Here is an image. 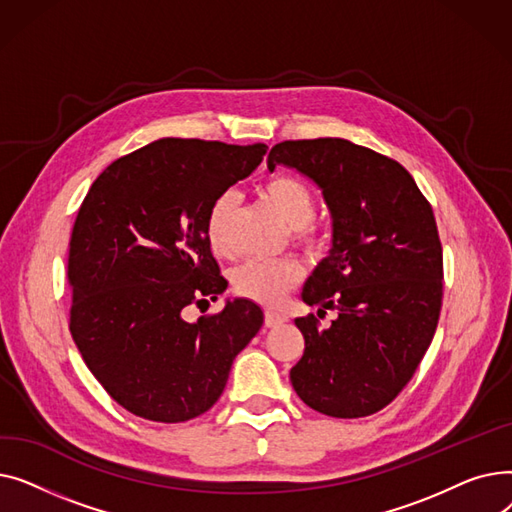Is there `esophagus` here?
Returning a JSON list of instances; mask_svg holds the SVG:
<instances>
[{
	"label": "esophagus",
	"mask_w": 512,
	"mask_h": 512,
	"mask_svg": "<svg viewBox=\"0 0 512 512\" xmlns=\"http://www.w3.org/2000/svg\"><path fill=\"white\" fill-rule=\"evenodd\" d=\"M284 321H288V317H286L284 313L270 311V309L265 311V326H267V328H278V326L284 324Z\"/></svg>",
	"instance_id": "34e87169"
}]
</instances>
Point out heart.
<instances>
[{
    "label": "heart",
    "instance_id": "obj_1",
    "mask_svg": "<svg viewBox=\"0 0 512 512\" xmlns=\"http://www.w3.org/2000/svg\"><path fill=\"white\" fill-rule=\"evenodd\" d=\"M263 201L272 207L288 230L305 232L311 224L317 201L311 188L297 176L276 174L261 186ZM236 197L226 191L215 197L205 215V240L215 255L230 253L228 222ZM303 280V267L297 261H247L232 272V288L240 297L265 307H278L286 294Z\"/></svg>",
    "mask_w": 512,
    "mask_h": 512
}]
</instances>
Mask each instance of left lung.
<instances>
[{
  "label": "left lung",
  "mask_w": 512,
  "mask_h": 512,
  "mask_svg": "<svg viewBox=\"0 0 512 512\" xmlns=\"http://www.w3.org/2000/svg\"><path fill=\"white\" fill-rule=\"evenodd\" d=\"M286 166L324 195L328 257L301 299L330 328L297 317L305 353L290 369L307 407L338 419L378 413L407 386L432 344L442 307V245L434 211L398 161L346 139L284 141L267 168Z\"/></svg>",
  "instance_id": "8db88e82"
}]
</instances>
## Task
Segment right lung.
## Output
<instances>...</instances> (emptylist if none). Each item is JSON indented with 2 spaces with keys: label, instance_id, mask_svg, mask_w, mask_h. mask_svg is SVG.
I'll list each match as a JSON object with an SVG mask.
<instances>
[{
  "label": "right lung",
  "instance_id": "1",
  "mask_svg": "<svg viewBox=\"0 0 512 512\" xmlns=\"http://www.w3.org/2000/svg\"><path fill=\"white\" fill-rule=\"evenodd\" d=\"M267 147L159 139L89 188L70 238V332L87 367L132 415L180 423L209 411L234 357L263 326L249 299L186 321L228 288L205 240L211 201L251 176Z\"/></svg>",
  "mask_w": 512,
  "mask_h": 512
}]
</instances>
